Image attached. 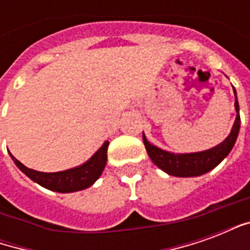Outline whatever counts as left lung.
I'll return each instance as SVG.
<instances>
[{"mask_svg":"<svg viewBox=\"0 0 250 250\" xmlns=\"http://www.w3.org/2000/svg\"><path fill=\"white\" fill-rule=\"evenodd\" d=\"M234 96H236V102H234L237 112L236 120H234L230 134L222 143L205 151L191 152V154H173V152L165 151L162 148L151 145L143 134V143L152 162L165 173H167L168 175H174V177H198L213 170L217 165H220L225 159L226 155L231 151L238 136V131H240L241 119H240V107H238L236 89H234Z\"/></svg>","mask_w":250,"mask_h":250,"instance_id":"1","label":"left lung"}]
</instances>
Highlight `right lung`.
Listing matches in <instances>:
<instances>
[{
    "mask_svg": "<svg viewBox=\"0 0 250 250\" xmlns=\"http://www.w3.org/2000/svg\"><path fill=\"white\" fill-rule=\"evenodd\" d=\"M108 145V141L104 142L98 151L95 152L87 162L83 163L82 166L64 170V171H57V173L36 171V170L24 166L12 154H10V157L16 163V166L25 175H28L32 181H35L36 184L41 185L42 188H49L52 191H57V193H72V191H79V190H84V188L92 186L96 182V179L102 175L104 167H105V163H107Z\"/></svg>",
    "mask_w": 250,
    "mask_h": 250,
    "instance_id": "right-lung-1",
    "label": "right lung"
}]
</instances>
